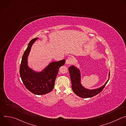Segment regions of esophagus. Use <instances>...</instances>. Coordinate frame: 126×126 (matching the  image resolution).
I'll return each mask as SVG.
<instances>
[{
	"label": "esophagus",
	"instance_id": "34e87169",
	"mask_svg": "<svg viewBox=\"0 0 126 126\" xmlns=\"http://www.w3.org/2000/svg\"><path fill=\"white\" fill-rule=\"evenodd\" d=\"M75 59L74 58L69 57L66 60V64H72L73 63H74Z\"/></svg>",
	"mask_w": 126,
	"mask_h": 126
}]
</instances>
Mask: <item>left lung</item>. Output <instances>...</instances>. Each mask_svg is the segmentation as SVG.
Returning a JSON list of instances; mask_svg holds the SVG:
<instances>
[{"instance_id":"left-lung-1","label":"left lung","mask_w":126,"mask_h":126,"mask_svg":"<svg viewBox=\"0 0 126 126\" xmlns=\"http://www.w3.org/2000/svg\"><path fill=\"white\" fill-rule=\"evenodd\" d=\"M69 71L73 91L76 95L83 98H91L100 93L103 90L107 82H108L110 77L109 72L108 79L104 85L98 88L88 89L85 88L81 84V72L78 68L74 65H72L69 67Z\"/></svg>"}]
</instances>
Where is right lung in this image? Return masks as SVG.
Instances as JSON below:
<instances>
[{"instance_id":"add662e5","label":"right lung","mask_w":126,"mask_h":126,"mask_svg":"<svg viewBox=\"0 0 126 126\" xmlns=\"http://www.w3.org/2000/svg\"><path fill=\"white\" fill-rule=\"evenodd\" d=\"M38 38L31 40L22 57L20 66V75L25 87L34 94H47L54 88L59 68L63 66L65 60L52 62L41 71H35L28 65V57L32 46Z\"/></svg>"}]
</instances>
